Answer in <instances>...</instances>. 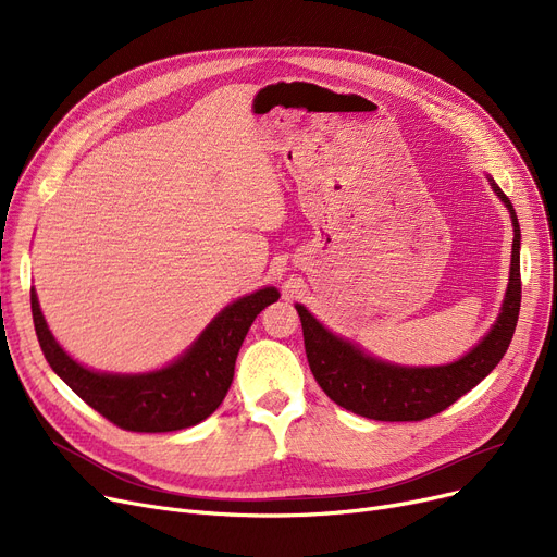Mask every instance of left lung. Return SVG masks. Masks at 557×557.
I'll list each match as a JSON object with an SVG mask.
<instances>
[{
  "mask_svg": "<svg viewBox=\"0 0 557 557\" xmlns=\"http://www.w3.org/2000/svg\"><path fill=\"white\" fill-rule=\"evenodd\" d=\"M494 194L499 196L512 219L515 239L510 259V282L504 307L492 330L483 341L462 359L447 366L404 368L379 361L366 355L359 345L338 338L325 330L302 307L296 305L305 352L318 386L338 406L357 416L382 422H420L437 416L458 397L470 393L476 384L496 368L512 341L519 305H521V275H519V221L512 202L492 178H487Z\"/></svg>",
  "mask_w": 557,
  "mask_h": 557,
  "instance_id": "8db88e82",
  "label": "left lung"
}]
</instances>
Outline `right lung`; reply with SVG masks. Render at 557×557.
I'll return each instance as SVG.
<instances>
[{
  "instance_id": "1",
  "label": "right lung",
  "mask_w": 557,
  "mask_h": 557,
  "mask_svg": "<svg viewBox=\"0 0 557 557\" xmlns=\"http://www.w3.org/2000/svg\"><path fill=\"white\" fill-rule=\"evenodd\" d=\"M280 298L267 286L227 305L178 361L146 374H108L76 363L51 336L32 288V313L51 370L97 413L135 433H166L194 426L221 406L234 361L257 313Z\"/></svg>"
}]
</instances>
